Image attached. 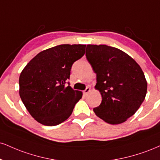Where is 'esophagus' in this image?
<instances>
[{
    "label": "esophagus",
    "mask_w": 160,
    "mask_h": 160,
    "mask_svg": "<svg viewBox=\"0 0 160 160\" xmlns=\"http://www.w3.org/2000/svg\"><path fill=\"white\" fill-rule=\"evenodd\" d=\"M90 91H91V88H90L89 86H88V87H86V89L83 91V94L85 95H87L88 94V92H89Z\"/></svg>",
    "instance_id": "esophagus-1"
}]
</instances>
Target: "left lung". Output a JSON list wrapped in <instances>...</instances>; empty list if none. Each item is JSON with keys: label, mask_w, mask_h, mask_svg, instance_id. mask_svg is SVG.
<instances>
[{"label": "left lung", "mask_w": 160, "mask_h": 160, "mask_svg": "<svg viewBox=\"0 0 160 160\" xmlns=\"http://www.w3.org/2000/svg\"><path fill=\"white\" fill-rule=\"evenodd\" d=\"M86 58L97 76L95 88L102 97L95 115L118 124L136 113L145 98L147 80L141 67L124 51L106 45H88Z\"/></svg>", "instance_id": "obj_1"}]
</instances>
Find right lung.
<instances>
[{
    "label": "right lung",
    "instance_id": "right-lung-1",
    "mask_svg": "<svg viewBox=\"0 0 160 160\" xmlns=\"http://www.w3.org/2000/svg\"><path fill=\"white\" fill-rule=\"evenodd\" d=\"M86 45H60L38 53L19 77V95L31 116L45 126L67 120L82 92L65 86L73 63L85 53Z\"/></svg>",
    "mask_w": 160,
    "mask_h": 160
}]
</instances>
